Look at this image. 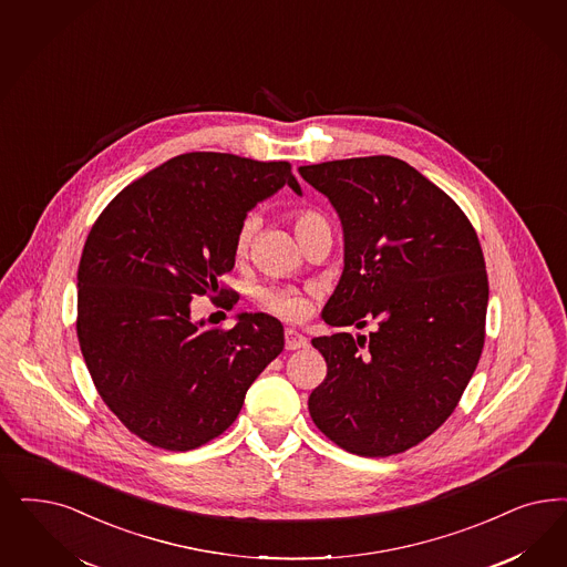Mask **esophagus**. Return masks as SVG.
Segmentation results:
<instances>
[{
    "instance_id": "obj_1",
    "label": "esophagus",
    "mask_w": 567,
    "mask_h": 567,
    "mask_svg": "<svg viewBox=\"0 0 567 567\" xmlns=\"http://www.w3.org/2000/svg\"><path fill=\"white\" fill-rule=\"evenodd\" d=\"M308 346V339L301 334V332L293 331V329H287L285 331V348L287 350H301Z\"/></svg>"
}]
</instances>
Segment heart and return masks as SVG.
Segmentation results:
<instances>
[{
	"instance_id": "1",
	"label": "heart",
	"mask_w": 567,
	"mask_h": 567,
	"mask_svg": "<svg viewBox=\"0 0 567 567\" xmlns=\"http://www.w3.org/2000/svg\"><path fill=\"white\" fill-rule=\"evenodd\" d=\"M295 233L297 238L303 243L308 240V236H312L313 233L322 230V228H329L324 217L320 214H316L312 209H301L297 212L293 217ZM255 228H257V221L255 217H247L240 228H238V235H236V254L245 255L251 247V240H254ZM264 308L268 312L276 313L280 318H287V320H301L306 318V313L310 312V297L295 289V287H270V289H264L259 295Z\"/></svg>"
}]
</instances>
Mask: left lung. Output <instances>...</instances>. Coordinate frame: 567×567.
I'll list each match as a JSON object with an SVG mask.
<instances>
[{"instance_id":"1","label":"left lung","mask_w":567,"mask_h":567,"mask_svg":"<svg viewBox=\"0 0 567 567\" xmlns=\"http://www.w3.org/2000/svg\"><path fill=\"white\" fill-rule=\"evenodd\" d=\"M343 226V274L324 306L334 332L310 393L316 427L358 456L416 446L456 409L486 337L488 274L461 207L395 156L299 167Z\"/></svg>"}]
</instances>
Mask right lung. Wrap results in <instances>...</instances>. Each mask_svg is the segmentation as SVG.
Instances as JSON below:
<instances>
[{
  "label": "right lung",
  "instance_id": "obj_1",
  "mask_svg": "<svg viewBox=\"0 0 567 567\" xmlns=\"http://www.w3.org/2000/svg\"><path fill=\"white\" fill-rule=\"evenodd\" d=\"M282 186L287 161L186 153L125 186L92 226L78 272L79 348L100 398L156 449L186 452L235 423L245 393L285 348L268 313H238L230 331L190 318L195 295L235 291L247 212Z\"/></svg>",
  "mask_w": 567,
  "mask_h": 567
}]
</instances>
